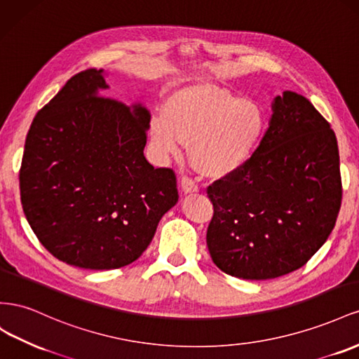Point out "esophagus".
<instances>
[{
  "instance_id": "1",
  "label": "esophagus",
  "mask_w": 359,
  "mask_h": 359,
  "mask_svg": "<svg viewBox=\"0 0 359 359\" xmlns=\"http://www.w3.org/2000/svg\"><path fill=\"white\" fill-rule=\"evenodd\" d=\"M180 188H182V191L185 192V194H192V192H197V191H198L197 183L194 182L191 177H188V176H185V177L182 179Z\"/></svg>"
}]
</instances>
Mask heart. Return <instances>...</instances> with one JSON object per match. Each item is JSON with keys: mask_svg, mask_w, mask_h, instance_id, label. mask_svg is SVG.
Segmentation results:
<instances>
[{"mask_svg": "<svg viewBox=\"0 0 359 359\" xmlns=\"http://www.w3.org/2000/svg\"><path fill=\"white\" fill-rule=\"evenodd\" d=\"M264 128L259 102L217 86L196 84L167 99L163 116L150 121V135L159 158L177 156L183 142L189 144L191 161L200 172L224 177L251 159Z\"/></svg>", "mask_w": 359, "mask_h": 359, "instance_id": "b5f03b06", "label": "heart"}]
</instances>
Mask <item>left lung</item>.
<instances>
[{"instance_id": "left-lung-1", "label": "left lung", "mask_w": 359, "mask_h": 359, "mask_svg": "<svg viewBox=\"0 0 359 359\" xmlns=\"http://www.w3.org/2000/svg\"><path fill=\"white\" fill-rule=\"evenodd\" d=\"M337 138L311 102L285 90L245 165L208 188L213 263L236 278L299 269L330 236L341 206Z\"/></svg>"}]
</instances>
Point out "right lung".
Returning a JSON list of instances; mask_svg holds the SVG:
<instances>
[{
	"label": "right lung",
	"mask_w": 359,
	"mask_h": 359,
	"mask_svg": "<svg viewBox=\"0 0 359 359\" xmlns=\"http://www.w3.org/2000/svg\"><path fill=\"white\" fill-rule=\"evenodd\" d=\"M87 69L40 109L25 140L20 203L40 243L84 269H117L147 250L179 200L176 176L144 156L149 109L100 96Z\"/></svg>",
	"instance_id": "right-lung-1"
}]
</instances>
